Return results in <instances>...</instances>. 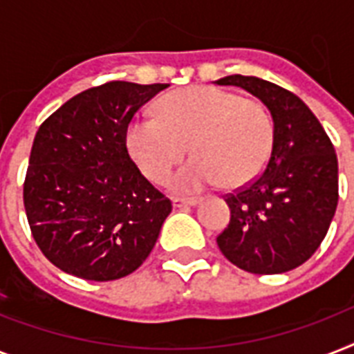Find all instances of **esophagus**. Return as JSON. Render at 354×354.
Wrapping results in <instances>:
<instances>
[{
  "mask_svg": "<svg viewBox=\"0 0 354 354\" xmlns=\"http://www.w3.org/2000/svg\"><path fill=\"white\" fill-rule=\"evenodd\" d=\"M200 204V198H172V205L176 209H182V207H193V205Z\"/></svg>",
  "mask_w": 354,
  "mask_h": 354,
  "instance_id": "obj_1",
  "label": "esophagus"
}]
</instances>
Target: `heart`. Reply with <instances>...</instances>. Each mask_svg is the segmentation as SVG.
Instances as JSON below:
<instances>
[{
  "label": "heart",
  "mask_w": 354,
  "mask_h": 354,
  "mask_svg": "<svg viewBox=\"0 0 354 354\" xmlns=\"http://www.w3.org/2000/svg\"><path fill=\"white\" fill-rule=\"evenodd\" d=\"M274 119L263 102L233 91L191 86L160 102V118L141 115L127 128V149L150 182L163 183L187 154L191 161L171 180L176 193H196L221 183H252L274 150Z\"/></svg>",
  "instance_id": "1"
}]
</instances>
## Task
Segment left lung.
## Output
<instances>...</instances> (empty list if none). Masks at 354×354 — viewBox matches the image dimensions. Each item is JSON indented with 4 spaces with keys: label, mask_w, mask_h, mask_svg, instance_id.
Segmentation results:
<instances>
[{
    "label": "left lung",
    "mask_w": 354,
    "mask_h": 354,
    "mask_svg": "<svg viewBox=\"0 0 354 354\" xmlns=\"http://www.w3.org/2000/svg\"><path fill=\"white\" fill-rule=\"evenodd\" d=\"M255 95L274 119V150L252 183L227 194L230 224L216 244L250 274H283L313 257L338 205V160L310 108L281 86L244 75L216 80Z\"/></svg>",
    "instance_id": "obj_1"
}]
</instances>
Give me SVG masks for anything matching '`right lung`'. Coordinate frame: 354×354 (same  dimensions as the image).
Returning <instances> with one entry per match:
<instances>
[{
  "mask_svg": "<svg viewBox=\"0 0 354 354\" xmlns=\"http://www.w3.org/2000/svg\"><path fill=\"white\" fill-rule=\"evenodd\" d=\"M167 86L112 80L64 102L38 128L25 213L41 253L66 274L121 279L152 252L172 204L130 160L127 128Z\"/></svg>",
  "mask_w": 354,
  "mask_h": 354,
  "instance_id": "right-lung-1",
  "label": "right lung"
}]
</instances>
